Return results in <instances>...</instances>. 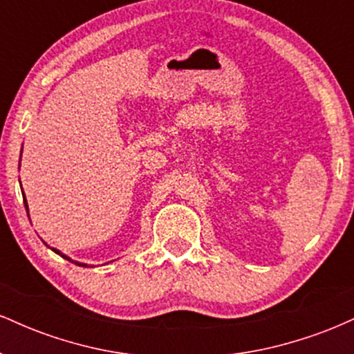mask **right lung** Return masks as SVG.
Instances as JSON below:
<instances>
[{
	"mask_svg": "<svg viewBox=\"0 0 354 354\" xmlns=\"http://www.w3.org/2000/svg\"><path fill=\"white\" fill-rule=\"evenodd\" d=\"M24 203H26V200H24ZM24 206H26V209H28V203H26V205H24ZM53 251H55V253H59L58 250H53ZM59 254H61V253H59ZM61 256H63V258H66V256H64V254H61ZM66 259H70V258H66ZM76 265H80V266H84V265H81V263H76Z\"/></svg>",
	"mask_w": 354,
	"mask_h": 354,
	"instance_id": "obj_1",
	"label": "right lung"
}]
</instances>
